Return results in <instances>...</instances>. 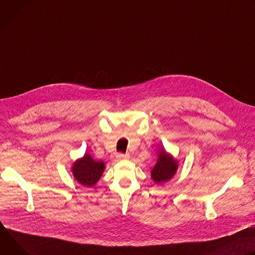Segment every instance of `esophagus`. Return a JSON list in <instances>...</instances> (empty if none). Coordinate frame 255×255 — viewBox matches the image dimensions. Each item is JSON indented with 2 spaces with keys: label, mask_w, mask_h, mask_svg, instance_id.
<instances>
[{
  "label": "esophagus",
  "mask_w": 255,
  "mask_h": 255,
  "mask_svg": "<svg viewBox=\"0 0 255 255\" xmlns=\"http://www.w3.org/2000/svg\"><path fill=\"white\" fill-rule=\"evenodd\" d=\"M129 158V155L128 154H123V153H119L117 155V159L118 160H127Z\"/></svg>",
  "instance_id": "esophagus-1"
}]
</instances>
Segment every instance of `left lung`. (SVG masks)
Masks as SVG:
<instances>
[{
    "mask_svg": "<svg viewBox=\"0 0 255 255\" xmlns=\"http://www.w3.org/2000/svg\"><path fill=\"white\" fill-rule=\"evenodd\" d=\"M178 168L177 161L168 154L165 149H160L158 160L151 170V177L155 183H163L170 180L176 173Z\"/></svg>",
    "mask_w": 255,
    "mask_h": 255,
    "instance_id": "1",
    "label": "left lung"
}]
</instances>
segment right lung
<instances>
[{
    "label": "right lung",
    "mask_w": 255,
    "mask_h": 255,
    "mask_svg": "<svg viewBox=\"0 0 255 255\" xmlns=\"http://www.w3.org/2000/svg\"><path fill=\"white\" fill-rule=\"evenodd\" d=\"M104 163L95 161L88 153L78 159L72 167L75 179L84 186H94L104 171Z\"/></svg>",
    "instance_id": "1"
}]
</instances>
